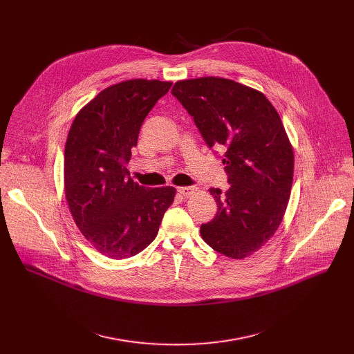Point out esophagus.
Masks as SVG:
<instances>
[{"instance_id": "obj_1", "label": "esophagus", "mask_w": 354, "mask_h": 354, "mask_svg": "<svg viewBox=\"0 0 354 354\" xmlns=\"http://www.w3.org/2000/svg\"><path fill=\"white\" fill-rule=\"evenodd\" d=\"M197 189L196 187H190V186H180V187H176V192L183 194V196H189L192 193H194Z\"/></svg>"}]
</instances>
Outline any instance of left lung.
<instances>
[{"label": "left lung", "instance_id": "8db88e82", "mask_svg": "<svg viewBox=\"0 0 354 354\" xmlns=\"http://www.w3.org/2000/svg\"><path fill=\"white\" fill-rule=\"evenodd\" d=\"M172 95L209 148H225L230 187L210 189L218 210L201 224V238L220 254L243 259L273 236L290 198L294 154L281 119L262 92L232 80L178 81Z\"/></svg>", "mask_w": 354, "mask_h": 354}]
</instances>
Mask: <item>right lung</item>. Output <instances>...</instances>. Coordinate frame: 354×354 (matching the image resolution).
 Segmentation results:
<instances>
[{"label":"right lung","mask_w":354,"mask_h":354,"mask_svg":"<svg viewBox=\"0 0 354 354\" xmlns=\"http://www.w3.org/2000/svg\"><path fill=\"white\" fill-rule=\"evenodd\" d=\"M172 82L130 80L99 92L75 116L64 151V187L82 235L112 259L153 242L175 187H144L126 168L141 124Z\"/></svg>","instance_id":"right-lung-1"}]
</instances>
